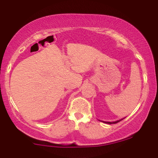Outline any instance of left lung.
Returning a JSON list of instances; mask_svg holds the SVG:
<instances>
[{"instance_id": "8db88e82", "label": "left lung", "mask_w": 158, "mask_h": 158, "mask_svg": "<svg viewBox=\"0 0 158 158\" xmlns=\"http://www.w3.org/2000/svg\"><path fill=\"white\" fill-rule=\"evenodd\" d=\"M123 119H119V120L115 121V122H103V123H107V124H116V123H119V122L122 121V120H123Z\"/></svg>"}]
</instances>
